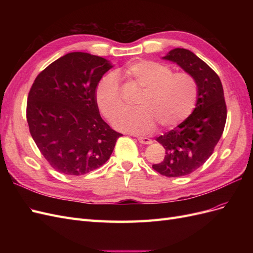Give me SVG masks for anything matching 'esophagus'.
Instances as JSON below:
<instances>
[{"instance_id":"1","label":"esophagus","mask_w":253,"mask_h":253,"mask_svg":"<svg viewBox=\"0 0 253 253\" xmlns=\"http://www.w3.org/2000/svg\"><path fill=\"white\" fill-rule=\"evenodd\" d=\"M137 139H138V141H139L140 143H143V144H151V143H152V139L148 138V137L138 136V137H137Z\"/></svg>"}]
</instances>
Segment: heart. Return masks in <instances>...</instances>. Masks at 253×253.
Returning <instances> with one entry per match:
<instances>
[{"label": "heart", "mask_w": 253, "mask_h": 253, "mask_svg": "<svg viewBox=\"0 0 253 253\" xmlns=\"http://www.w3.org/2000/svg\"><path fill=\"white\" fill-rule=\"evenodd\" d=\"M119 75L143 89L138 110L126 111L114 122L121 131L145 134L156 127H172L185 121L195 109L197 84L188 73H173L172 68L150 60L133 61ZM95 98L98 108L109 120H114L125 108L121 88L114 75L98 82Z\"/></svg>", "instance_id": "1"}]
</instances>
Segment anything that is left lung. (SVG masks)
Masks as SVG:
<instances>
[{
    "label": "left lung",
    "instance_id": "obj_1",
    "mask_svg": "<svg viewBox=\"0 0 253 253\" xmlns=\"http://www.w3.org/2000/svg\"><path fill=\"white\" fill-rule=\"evenodd\" d=\"M165 60L190 74L197 84V101L192 114L156 140L166 150L162 163L153 169L167 177L189 175L202 167L220 139L227 119L224 89L217 74L192 51L174 48Z\"/></svg>",
    "mask_w": 253,
    "mask_h": 253
}]
</instances>
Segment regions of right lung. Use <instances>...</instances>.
<instances>
[{
    "instance_id": "obj_1",
    "label": "right lung",
    "mask_w": 253,
    "mask_h": 253,
    "mask_svg": "<svg viewBox=\"0 0 253 253\" xmlns=\"http://www.w3.org/2000/svg\"><path fill=\"white\" fill-rule=\"evenodd\" d=\"M112 67L104 58L76 51L37 76L27 98L29 132L56 171L79 176L98 169L122 136L101 118L95 98Z\"/></svg>"
}]
</instances>
